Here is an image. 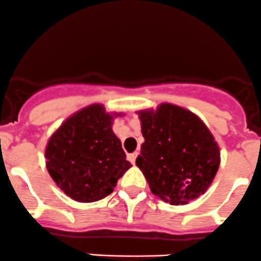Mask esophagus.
<instances>
[{
  "mask_svg": "<svg viewBox=\"0 0 261 261\" xmlns=\"http://www.w3.org/2000/svg\"><path fill=\"white\" fill-rule=\"evenodd\" d=\"M138 152H134V153H130L129 156H128V160H129V161L132 162V164H136V160H137V157H138Z\"/></svg>",
  "mask_w": 261,
  "mask_h": 261,
  "instance_id": "obj_1",
  "label": "esophagus"
}]
</instances>
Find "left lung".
Wrapping results in <instances>:
<instances>
[{"label":"left lung","instance_id":"1","mask_svg":"<svg viewBox=\"0 0 261 261\" xmlns=\"http://www.w3.org/2000/svg\"><path fill=\"white\" fill-rule=\"evenodd\" d=\"M138 115L144 142L136 165L151 192L174 205L204 194L217 174L221 153L202 119L169 102Z\"/></svg>","mask_w":261,"mask_h":261}]
</instances>
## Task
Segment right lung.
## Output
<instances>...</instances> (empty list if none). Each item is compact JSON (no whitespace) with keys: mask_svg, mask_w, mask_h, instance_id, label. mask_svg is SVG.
Here are the masks:
<instances>
[{"mask_svg":"<svg viewBox=\"0 0 261 261\" xmlns=\"http://www.w3.org/2000/svg\"><path fill=\"white\" fill-rule=\"evenodd\" d=\"M104 105L92 104L64 120L49 138L46 169L56 184L76 202L91 203L113 193L132 165L112 129Z\"/></svg>","mask_w":261,"mask_h":261,"instance_id":"obj_1","label":"right lung"}]
</instances>
